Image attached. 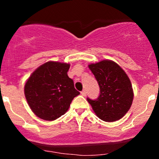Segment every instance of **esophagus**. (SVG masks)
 Segmentation results:
<instances>
[{"instance_id":"1","label":"esophagus","mask_w":159,"mask_h":159,"mask_svg":"<svg viewBox=\"0 0 159 159\" xmlns=\"http://www.w3.org/2000/svg\"><path fill=\"white\" fill-rule=\"evenodd\" d=\"M81 94L82 95V96H86V95H87V93H86V90H82L81 92Z\"/></svg>"}]
</instances>
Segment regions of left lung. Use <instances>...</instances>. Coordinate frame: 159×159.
<instances>
[{"mask_svg":"<svg viewBox=\"0 0 159 159\" xmlns=\"http://www.w3.org/2000/svg\"><path fill=\"white\" fill-rule=\"evenodd\" d=\"M88 66L100 88L96 99L87 98L95 114L105 122L121 119L131 107L134 97L130 79L123 69L112 61L104 60Z\"/></svg>","mask_w":159,"mask_h":159,"instance_id":"8db88e82","label":"left lung"}]
</instances>
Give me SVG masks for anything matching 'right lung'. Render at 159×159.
Returning a JSON list of instances; mask_svg holds the SVG:
<instances>
[{
  "label": "right lung",
  "mask_w": 159,
  "mask_h": 159,
  "mask_svg": "<svg viewBox=\"0 0 159 159\" xmlns=\"http://www.w3.org/2000/svg\"><path fill=\"white\" fill-rule=\"evenodd\" d=\"M70 64L48 61L34 71L25 85V95L33 112L40 119L55 120L68 111L80 93L69 78Z\"/></svg>",
  "instance_id": "obj_1"
}]
</instances>
